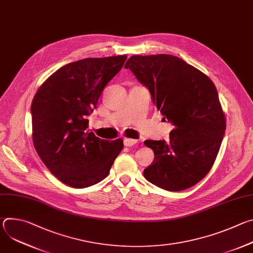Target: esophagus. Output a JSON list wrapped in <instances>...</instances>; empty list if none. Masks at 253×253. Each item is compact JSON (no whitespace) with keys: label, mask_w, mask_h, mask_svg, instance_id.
I'll return each mask as SVG.
<instances>
[{"label":"esophagus","mask_w":253,"mask_h":253,"mask_svg":"<svg viewBox=\"0 0 253 253\" xmlns=\"http://www.w3.org/2000/svg\"><path fill=\"white\" fill-rule=\"evenodd\" d=\"M136 143H137V140H135V139H131V138H125L124 139V145L127 146V147H131V146L135 145Z\"/></svg>","instance_id":"1"}]
</instances>
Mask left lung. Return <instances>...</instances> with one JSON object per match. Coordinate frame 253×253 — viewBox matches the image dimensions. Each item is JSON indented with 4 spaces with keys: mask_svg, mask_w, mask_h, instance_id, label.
<instances>
[{
    "mask_svg": "<svg viewBox=\"0 0 253 253\" xmlns=\"http://www.w3.org/2000/svg\"><path fill=\"white\" fill-rule=\"evenodd\" d=\"M125 69L149 89L156 108L174 126L168 141H144L154 151L144 177L168 191L192 187L211 169L225 133L216 87L201 71L172 55L132 56Z\"/></svg>",
    "mask_w": 253,
    "mask_h": 253,
    "instance_id": "left-lung-1",
    "label": "left lung"
}]
</instances>
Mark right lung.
I'll list each match as a JSON object with an SVG mask.
<instances>
[{
    "label": "right lung",
    "instance_id": "1",
    "mask_svg": "<svg viewBox=\"0 0 253 253\" xmlns=\"http://www.w3.org/2000/svg\"><path fill=\"white\" fill-rule=\"evenodd\" d=\"M126 59L122 55L69 63L34 96L35 149L51 173L71 187L85 188L102 181L123 149L122 139L109 142L87 131V118Z\"/></svg>",
    "mask_w": 253,
    "mask_h": 253
}]
</instances>
